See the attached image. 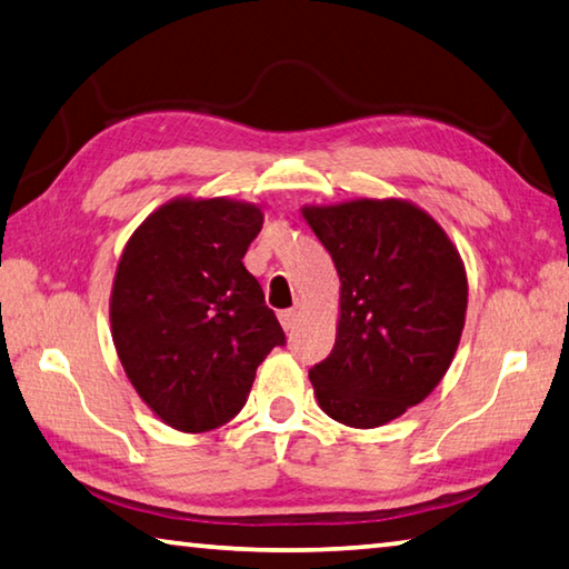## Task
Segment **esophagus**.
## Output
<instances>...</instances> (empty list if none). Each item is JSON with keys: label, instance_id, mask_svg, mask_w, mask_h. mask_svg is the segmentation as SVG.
I'll list each match as a JSON object with an SVG mask.
<instances>
[{"label": "esophagus", "instance_id": "1", "mask_svg": "<svg viewBox=\"0 0 569 569\" xmlns=\"http://www.w3.org/2000/svg\"><path fill=\"white\" fill-rule=\"evenodd\" d=\"M278 320H281L283 330H291L298 323V311H296V308H288V311L278 313Z\"/></svg>", "mask_w": 569, "mask_h": 569}]
</instances>
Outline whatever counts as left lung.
<instances>
[{"label":"left lung","instance_id":"obj_1","mask_svg":"<svg viewBox=\"0 0 569 569\" xmlns=\"http://www.w3.org/2000/svg\"><path fill=\"white\" fill-rule=\"evenodd\" d=\"M340 278L336 346L308 370L320 410L378 428L426 400L456 358L468 311L458 246L406 199L306 203Z\"/></svg>","mask_w":569,"mask_h":569}]
</instances>
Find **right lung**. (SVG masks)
<instances>
[{"instance_id": "right-lung-1", "label": "right lung", "mask_w": 569, "mask_h": 569, "mask_svg": "<svg viewBox=\"0 0 569 569\" xmlns=\"http://www.w3.org/2000/svg\"><path fill=\"white\" fill-rule=\"evenodd\" d=\"M263 206L177 196L131 233L113 273L109 320L129 383L161 422L206 432L249 398L283 328L243 256Z\"/></svg>"}]
</instances>
